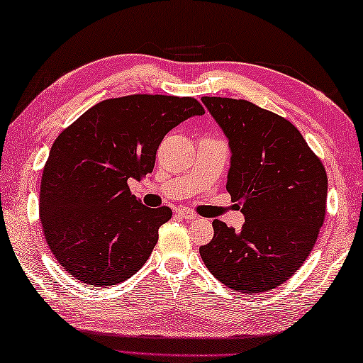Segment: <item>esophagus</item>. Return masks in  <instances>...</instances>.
Instances as JSON below:
<instances>
[{
  "label": "esophagus",
  "instance_id": "1",
  "mask_svg": "<svg viewBox=\"0 0 363 363\" xmlns=\"http://www.w3.org/2000/svg\"><path fill=\"white\" fill-rule=\"evenodd\" d=\"M177 213L182 218H185V220H194V218H196V213L191 212V211H186V209H178Z\"/></svg>",
  "mask_w": 363,
  "mask_h": 363
}]
</instances>
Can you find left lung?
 <instances>
[{"label": "left lung", "mask_w": 363, "mask_h": 363, "mask_svg": "<svg viewBox=\"0 0 363 363\" xmlns=\"http://www.w3.org/2000/svg\"><path fill=\"white\" fill-rule=\"evenodd\" d=\"M230 146L227 189L245 216L240 231L213 220L203 262L233 291L260 294L294 275L325 220L328 178L299 130L245 99L204 96Z\"/></svg>", "instance_id": "1"}]
</instances>
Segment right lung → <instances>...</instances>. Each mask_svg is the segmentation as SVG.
<instances>
[{
    "label": "right lung",
    "instance_id": "right-lung-1",
    "mask_svg": "<svg viewBox=\"0 0 363 363\" xmlns=\"http://www.w3.org/2000/svg\"><path fill=\"white\" fill-rule=\"evenodd\" d=\"M203 114L194 98L132 94L101 101L52 143L40 220L51 252L75 280L111 286L146 264L172 211L141 204L128 180L150 175L164 136Z\"/></svg>",
    "mask_w": 363,
    "mask_h": 363
}]
</instances>
